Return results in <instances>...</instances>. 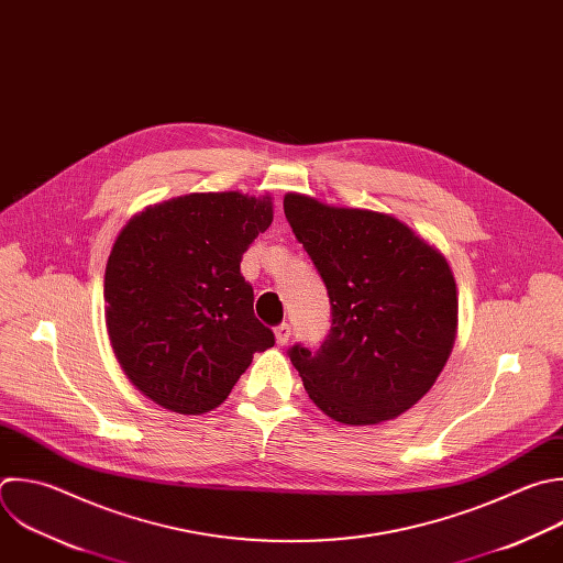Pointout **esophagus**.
<instances>
[{"label":"esophagus","instance_id":"obj_1","mask_svg":"<svg viewBox=\"0 0 563 563\" xmlns=\"http://www.w3.org/2000/svg\"><path fill=\"white\" fill-rule=\"evenodd\" d=\"M274 333H276V342L283 346V344H287L289 338H291V327H289L287 322H283V324H278V327L274 329Z\"/></svg>","mask_w":563,"mask_h":563}]
</instances>
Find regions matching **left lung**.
<instances>
[{
    "instance_id": "1",
    "label": "left lung",
    "mask_w": 563,
    "mask_h": 563,
    "mask_svg": "<svg viewBox=\"0 0 563 563\" xmlns=\"http://www.w3.org/2000/svg\"><path fill=\"white\" fill-rule=\"evenodd\" d=\"M285 217L331 302L318 351L289 349L313 405L366 427L409 411L442 373L457 333L449 261L391 214L285 195Z\"/></svg>"
}]
</instances>
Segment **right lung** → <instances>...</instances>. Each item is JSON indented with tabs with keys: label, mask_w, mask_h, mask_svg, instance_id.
I'll list each match as a JSON object with an SVG mask.
<instances>
[{
	"label": "right lung",
	"mask_w": 563,
	"mask_h": 563,
	"mask_svg": "<svg viewBox=\"0 0 563 563\" xmlns=\"http://www.w3.org/2000/svg\"><path fill=\"white\" fill-rule=\"evenodd\" d=\"M272 219V197L195 192L145 208L119 232L103 280L106 327L128 380L158 407L217 409L254 353L274 346L241 274Z\"/></svg>",
	"instance_id": "obj_1"
}]
</instances>
